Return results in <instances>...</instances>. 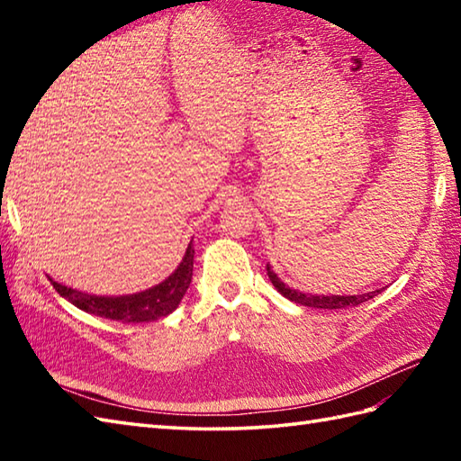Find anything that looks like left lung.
Segmentation results:
<instances>
[{
    "label": "left lung",
    "mask_w": 461,
    "mask_h": 461,
    "mask_svg": "<svg viewBox=\"0 0 461 461\" xmlns=\"http://www.w3.org/2000/svg\"><path fill=\"white\" fill-rule=\"evenodd\" d=\"M267 276L283 297H287L289 301H295L299 305L305 307H315V309H347V307H357L360 303H365L372 297H376L382 289L370 291V293H362V295H311V293H301L297 289H291L289 285H285L279 277L277 273L271 269V266L267 263Z\"/></svg>",
    "instance_id": "1"
}]
</instances>
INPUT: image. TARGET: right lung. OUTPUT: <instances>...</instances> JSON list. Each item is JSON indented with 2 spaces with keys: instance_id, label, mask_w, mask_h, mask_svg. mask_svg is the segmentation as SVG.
<instances>
[{
  "instance_id": "add662e5",
  "label": "right lung",
  "mask_w": 461,
  "mask_h": 461,
  "mask_svg": "<svg viewBox=\"0 0 461 461\" xmlns=\"http://www.w3.org/2000/svg\"><path fill=\"white\" fill-rule=\"evenodd\" d=\"M192 269L194 248L190 241L180 266L174 269L172 276L166 277L158 285L132 293V295H89V293L77 291L73 287L63 285V283H57L51 277H49V281H51V285L59 295L68 303H73L81 311L91 312V315L121 322H152L162 317H168L180 305L182 297L185 295V291H188L192 283Z\"/></svg>"
}]
</instances>
